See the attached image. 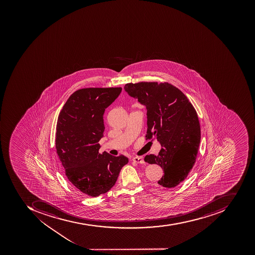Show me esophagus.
<instances>
[{
    "instance_id": "obj_1",
    "label": "esophagus",
    "mask_w": 255,
    "mask_h": 255,
    "mask_svg": "<svg viewBox=\"0 0 255 255\" xmlns=\"http://www.w3.org/2000/svg\"><path fill=\"white\" fill-rule=\"evenodd\" d=\"M132 161H134V162L138 163V164H143V163H144L143 159L140 157H133V158H132Z\"/></svg>"
}]
</instances>
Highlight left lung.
<instances>
[{
    "label": "left lung",
    "mask_w": 255,
    "mask_h": 255,
    "mask_svg": "<svg viewBox=\"0 0 255 255\" xmlns=\"http://www.w3.org/2000/svg\"><path fill=\"white\" fill-rule=\"evenodd\" d=\"M124 88L146 106V139H157L162 146L158 155H146L144 161L162 168L159 185L175 187L187 177L198 153L201 127L195 109L180 90L168 83H129Z\"/></svg>",
    "instance_id": "1"
}]
</instances>
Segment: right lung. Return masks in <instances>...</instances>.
<instances>
[{
  "label": "right lung",
  "mask_w": 255,
  "mask_h": 255,
  "mask_svg": "<svg viewBox=\"0 0 255 255\" xmlns=\"http://www.w3.org/2000/svg\"><path fill=\"white\" fill-rule=\"evenodd\" d=\"M122 87H90L75 91L60 112L55 147L65 175L76 190L96 197L116 184L128 157L99 153L103 115Z\"/></svg>",
  "instance_id": "add662e5"
}]
</instances>
